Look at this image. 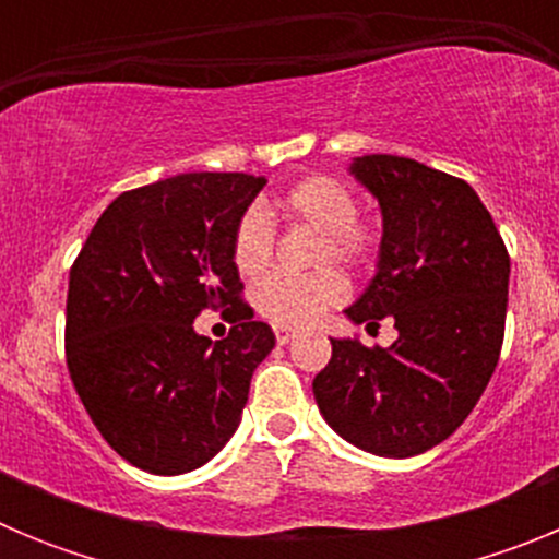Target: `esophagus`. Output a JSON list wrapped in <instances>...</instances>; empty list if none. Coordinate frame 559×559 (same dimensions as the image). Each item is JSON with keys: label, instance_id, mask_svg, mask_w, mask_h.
<instances>
[{"label": "esophagus", "instance_id": "1", "mask_svg": "<svg viewBox=\"0 0 559 559\" xmlns=\"http://www.w3.org/2000/svg\"><path fill=\"white\" fill-rule=\"evenodd\" d=\"M274 335H276V344H288V341L294 338V335H296V330L283 328V324H276V328H274Z\"/></svg>", "mask_w": 559, "mask_h": 559}]
</instances>
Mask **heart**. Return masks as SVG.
I'll list each match as a JSON object with an SVG mask.
<instances>
[{
  "mask_svg": "<svg viewBox=\"0 0 559 559\" xmlns=\"http://www.w3.org/2000/svg\"><path fill=\"white\" fill-rule=\"evenodd\" d=\"M288 224H305L322 231L316 263H344L360 269L372 263L378 251V231L358 221V199L344 181L316 173L296 181L271 201ZM274 224L263 210L240 215L231 231V263L243 276H257L269 269L274 257ZM349 285L335 269H319L313 274H276L263 276L251 290L257 313L283 328H305L319 316L347 299Z\"/></svg>",
  "mask_w": 559,
  "mask_h": 559,
  "instance_id": "b5f03b06",
  "label": "heart"
}]
</instances>
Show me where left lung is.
Instances as JSON below:
<instances>
[{
    "label": "left lung",
    "instance_id": "1",
    "mask_svg": "<svg viewBox=\"0 0 559 559\" xmlns=\"http://www.w3.org/2000/svg\"><path fill=\"white\" fill-rule=\"evenodd\" d=\"M349 173L378 199L383 237L372 283L344 313L367 328L389 316L397 341L330 338L313 394L355 448L417 456L462 426L496 372L510 254L467 181L389 153L358 156Z\"/></svg>",
    "mask_w": 559,
    "mask_h": 559
}]
</instances>
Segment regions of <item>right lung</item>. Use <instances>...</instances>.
<instances>
[{
	"label": "right lung",
	"instance_id": "right-lung-1",
	"mask_svg": "<svg viewBox=\"0 0 559 559\" xmlns=\"http://www.w3.org/2000/svg\"><path fill=\"white\" fill-rule=\"evenodd\" d=\"M263 176L181 173L111 201L69 271L67 367L108 445L140 471L179 476L240 426L274 333L240 299L231 231ZM226 307L212 345L191 328Z\"/></svg>",
	"mask_w": 559,
	"mask_h": 559
}]
</instances>
